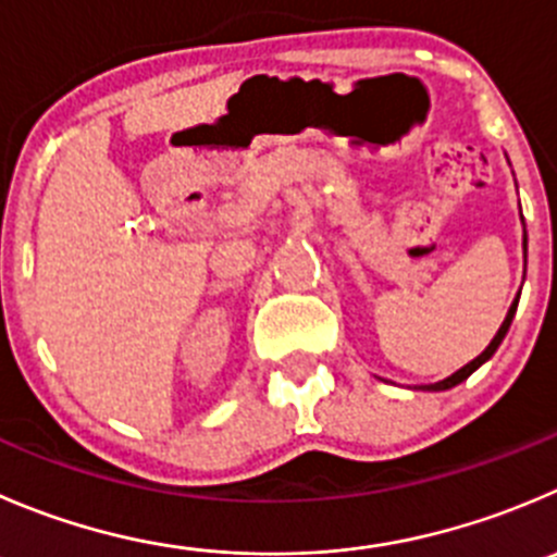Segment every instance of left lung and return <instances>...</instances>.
<instances>
[{
    "label": "left lung",
    "instance_id": "1",
    "mask_svg": "<svg viewBox=\"0 0 557 557\" xmlns=\"http://www.w3.org/2000/svg\"><path fill=\"white\" fill-rule=\"evenodd\" d=\"M520 214H522V212H520ZM522 250H525V258H528V234H522ZM517 301H520V294L515 296V301H511V307H509V312H506V318H504V323H500V329H498V332H495V337L490 339V345H487V348L482 350V354L476 356V359H473V361H468L466 367H460V370H457V372H451V375H449V377H444V381H438V383H430V386H422L424 392H446V388L457 386V383H462V381H466L468 375H473V372H476L479 367L484 364V361H490V359H493V354H495V350H498V345L504 343L506 332H509L511 321H515Z\"/></svg>",
    "mask_w": 557,
    "mask_h": 557
}]
</instances>
